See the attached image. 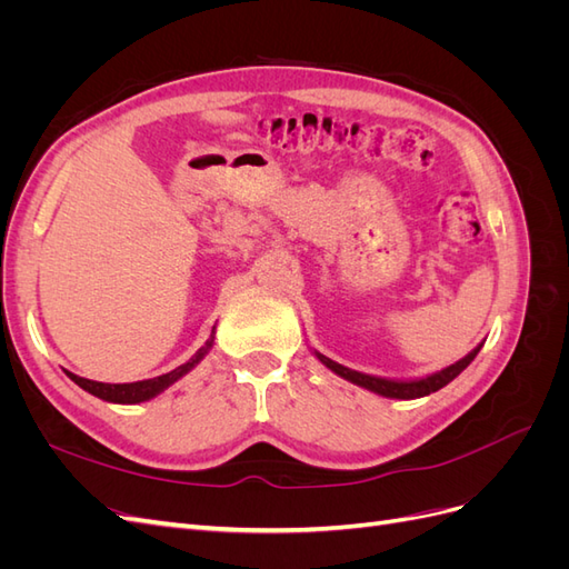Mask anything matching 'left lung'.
Here are the masks:
<instances>
[{
    "instance_id": "8db88e82",
    "label": "left lung",
    "mask_w": 569,
    "mask_h": 569,
    "mask_svg": "<svg viewBox=\"0 0 569 569\" xmlns=\"http://www.w3.org/2000/svg\"><path fill=\"white\" fill-rule=\"evenodd\" d=\"M479 349H481V343H477V347H475L468 356H462L460 360H456V363L446 366V368H441V370H437V372H432V375L412 377V380H391V377L366 375V372H358V370H351V368H347V366L337 363V360L322 356V353L316 351V349H313V353H316V358L320 360V363H322L327 370H332L335 375L343 377V380L351 382V385L363 387V389H368V391H372V393H377V396H385V399L410 401V399H422V396L435 393V391L443 389L449 382H453L456 377L472 363L475 356L479 353Z\"/></svg>"
}]
</instances>
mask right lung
<instances>
[{
    "instance_id": "1",
    "label": "right lung",
    "mask_w": 569,
    "mask_h": 569,
    "mask_svg": "<svg viewBox=\"0 0 569 569\" xmlns=\"http://www.w3.org/2000/svg\"><path fill=\"white\" fill-rule=\"evenodd\" d=\"M213 341H216V327L211 330V337L203 341V347H201L192 358H189L187 363L178 366L176 370H170V372H166V375L151 377V380L126 382V385H109V382L84 380V377H78V375L68 372V370H66V375L71 377V380H73L80 389H84L88 393L97 396V399H101V401H109V403H144V401L157 399V396L163 393L170 385H176L178 380H182V377H184L189 370H194V368L201 363V360H203V356L213 349Z\"/></svg>"
}]
</instances>
